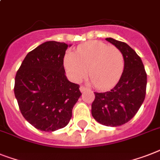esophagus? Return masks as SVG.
I'll list each match as a JSON object with an SVG mask.
<instances>
[{"instance_id":"1","label":"esophagus","mask_w":160,"mask_h":160,"mask_svg":"<svg viewBox=\"0 0 160 160\" xmlns=\"http://www.w3.org/2000/svg\"><path fill=\"white\" fill-rule=\"evenodd\" d=\"M87 89H87L86 87L83 86V85H81V86L80 87V92H82V93H83V92H84V91H86Z\"/></svg>"}]
</instances>
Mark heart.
<instances>
[{
	"label": "heart",
	"mask_w": 160,
	"mask_h": 160,
	"mask_svg": "<svg viewBox=\"0 0 160 160\" xmlns=\"http://www.w3.org/2000/svg\"><path fill=\"white\" fill-rule=\"evenodd\" d=\"M125 66L122 53L115 47L100 41H90L76 49V55L67 52L64 67L74 82H80L89 73L97 89L108 90L118 83Z\"/></svg>",
	"instance_id": "b5f03b06"
}]
</instances>
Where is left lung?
<instances>
[{
  "label": "left lung",
  "instance_id": "1",
  "mask_svg": "<svg viewBox=\"0 0 160 160\" xmlns=\"http://www.w3.org/2000/svg\"><path fill=\"white\" fill-rule=\"evenodd\" d=\"M122 52L125 66L122 77L110 91L94 92L92 116L108 127H118L129 122L143 103L146 93L147 75L143 62L126 42L106 38Z\"/></svg>",
  "mask_w": 160,
  "mask_h": 160
}]
</instances>
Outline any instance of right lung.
I'll return each instance as SVG.
<instances>
[{
  "label": "right lung",
  "mask_w": 160,
  "mask_h": 160,
  "mask_svg": "<svg viewBox=\"0 0 160 160\" xmlns=\"http://www.w3.org/2000/svg\"><path fill=\"white\" fill-rule=\"evenodd\" d=\"M67 48L65 42H43L27 54L15 76L14 91L20 112L40 131L54 132L66 127L81 95L80 85L65 75Z\"/></svg>",
  "instance_id": "right-lung-1"
}]
</instances>
